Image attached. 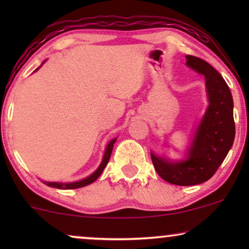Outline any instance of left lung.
Returning <instances> with one entry per match:
<instances>
[{
  "label": "left lung",
  "instance_id": "left-lung-1",
  "mask_svg": "<svg viewBox=\"0 0 249 249\" xmlns=\"http://www.w3.org/2000/svg\"><path fill=\"white\" fill-rule=\"evenodd\" d=\"M186 60L187 67L205 77L209 107L194 131L185 159L172 161L151 152L158 175L178 186L198 185L212 178L232 147L236 135L232 95L222 76L199 57L186 55Z\"/></svg>",
  "mask_w": 249,
  "mask_h": 249
}]
</instances>
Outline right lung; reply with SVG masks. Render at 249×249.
I'll return each instance as SVG.
<instances>
[{
	"instance_id": "add662e5",
	"label": "right lung",
	"mask_w": 249,
	"mask_h": 249,
	"mask_svg": "<svg viewBox=\"0 0 249 249\" xmlns=\"http://www.w3.org/2000/svg\"><path fill=\"white\" fill-rule=\"evenodd\" d=\"M45 61H44L42 64L45 63ZM40 67H42V66H40ZM39 68H37L35 71L38 70ZM115 142H117V138H113L110 142H108L107 146V148H105L103 160H102L100 166H98V168L96 169V171L91 173L90 176H88V177H86V178H84V179H81V180H78V181H74V182L44 181V183H45V185H47L49 187H53V188H57V189H77V188H81V187H85V186H87V185H90V183H93L95 180H96L98 177L102 175V172H103L104 168H105V166H107L108 160H110V156L112 154V149H113V145L115 144Z\"/></svg>"
}]
</instances>
